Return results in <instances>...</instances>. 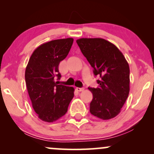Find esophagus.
I'll list each match as a JSON object with an SVG mask.
<instances>
[{"mask_svg": "<svg viewBox=\"0 0 154 154\" xmlns=\"http://www.w3.org/2000/svg\"><path fill=\"white\" fill-rule=\"evenodd\" d=\"M76 90H77V91H79V92H82V91H84V88H76Z\"/></svg>", "mask_w": 154, "mask_h": 154, "instance_id": "obj_1", "label": "esophagus"}]
</instances>
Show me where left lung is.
<instances>
[{
  "instance_id": "obj_1",
  "label": "left lung",
  "mask_w": 154,
  "mask_h": 154,
  "mask_svg": "<svg viewBox=\"0 0 154 154\" xmlns=\"http://www.w3.org/2000/svg\"><path fill=\"white\" fill-rule=\"evenodd\" d=\"M77 43L94 75L100 77L98 88H88L93 93L90 111L99 119H112L120 113L130 92L128 61L115 45L103 38H80Z\"/></svg>"
}]
</instances>
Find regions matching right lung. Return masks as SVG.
<instances>
[{
  "label": "right lung",
  "instance_id": "right-lung-1",
  "mask_svg": "<svg viewBox=\"0 0 154 154\" xmlns=\"http://www.w3.org/2000/svg\"><path fill=\"white\" fill-rule=\"evenodd\" d=\"M73 38L58 39L38 46L29 58L25 82L32 105L38 118L54 122L66 113L74 97L73 87L59 85L60 61L69 52Z\"/></svg>",
  "mask_w": 154,
  "mask_h": 154
}]
</instances>
